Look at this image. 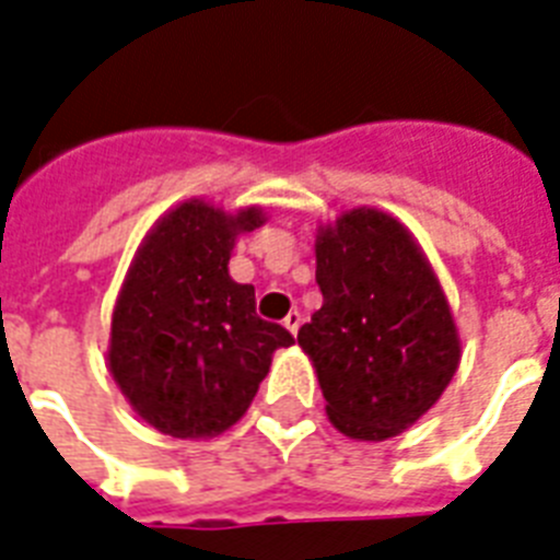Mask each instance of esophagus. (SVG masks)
<instances>
[{"mask_svg": "<svg viewBox=\"0 0 560 560\" xmlns=\"http://www.w3.org/2000/svg\"><path fill=\"white\" fill-rule=\"evenodd\" d=\"M284 327H288L290 334H299V327H302V313L290 311L288 316H284Z\"/></svg>", "mask_w": 560, "mask_h": 560, "instance_id": "esophagus-1", "label": "esophagus"}]
</instances>
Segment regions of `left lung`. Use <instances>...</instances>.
I'll return each instance as SVG.
<instances>
[{"label":"left lung","instance_id":"1","mask_svg":"<svg viewBox=\"0 0 560 560\" xmlns=\"http://www.w3.org/2000/svg\"><path fill=\"white\" fill-rule=\"evenodd\" d=\"M322 307L299 330L325 411L353 440H388L452 383L460 339L440 281L408 230L351 209L316 238Z\"/></svg>","mask_w":560,"mask_h":560}]
</instances>
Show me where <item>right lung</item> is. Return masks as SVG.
<instances>
[{
	"instance_id": "add662e5",
	"label": "right lung",
	"mask_w": 560,
	"mask_h": 560,
	"mask_svg": "<svg viewBox=\"0 0 560 560\" xmlns=\"http://www.w3.org/2000/svg\"><path fill=\"white\" fill-rule=\"evenodd\" d=\"M265 224L261 209L226 215L186 201L140 244L112 316L108 368L122 397L163 434L215 438L244 417L293 345L256 313V288L230 279L235 235Z\"/></svg>"
}]
</instances>
